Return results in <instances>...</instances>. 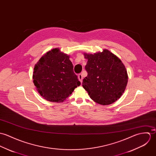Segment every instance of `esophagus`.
<instances>
[{"mask_svg":"<svg viewBox=\"0 0 156 156\" xmlns=\"http://www.w3.org/2000/svg\"><path fill=\"white\" fill-rule=\"evenodd\" d=\"M78 80H80V81L81 82V83H82L83 82V75H82V74H79L78 75Z\"/></svg>","mask_w":156,"mask_h":156,"instance_id":"34e87169","label":"esophagus"}]
</instances>
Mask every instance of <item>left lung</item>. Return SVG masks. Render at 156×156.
Instances as JSON below:
<instances>
[{
    "label": "left lung",
    "mask_w": 156,
    "mask_h": 156,
    "mask_svg": "<svg viewBox=\"0 0 156 156\" xmlns=\"http://www.w3.org/2000/svg\"><path fill=\"white\" fill-rule=\"evenodd\" d=\"M88 73L83 87L90 98L102 105L113 104L120 98L128 82V75L121 60L106 49L102 52L84 53Z\"/></svg>",
    "instance_id": "obj_1"
}]
</instances>
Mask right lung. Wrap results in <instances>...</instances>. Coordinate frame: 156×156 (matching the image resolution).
I'll return each mask as SVG.
<instances>
[{"label": "right lung", "mask_w": 156, "mask_h": 156, "mask_svg": "<svg viewBox=\"0 0 156 156\" xmlns=\"http://www.w3.org/2000/svg\"><path fill=\"white\" fill-rule=\"evenodd\" d=\"M69 57L59 48H54L43 55L35 65L34 83L47 101L62 102L81 84Z\"/></svg>", "instance_id": "add662e5"}]
</instances>
